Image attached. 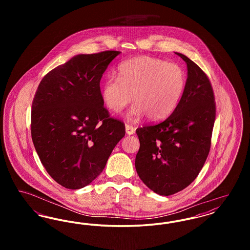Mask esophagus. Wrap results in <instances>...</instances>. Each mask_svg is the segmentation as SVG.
Listing matches in <instances>:
<instances>
[{"label":"esophagus","instance_id":"1","mask_svg":"<svg viewBox=\"0 0 250 250\" xmlns=\"http://www.w3.org/2000/svg\"><path fill=\"white\" fill-rule=\"evenodd\" d=\"M125 130H126V133L128 134V135H133L134 133H135V128L130 125H128V124H126L125 125Z\"/></svg>","mask_w":250,"mask_h":250}]
</instances>
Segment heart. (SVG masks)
Wrapping results in <instances>:
<instances>
[{"instance_id": "heart-1", "label": "heart", "mask_w": 250, "mask_h": 250, "mask_svg": "<svg viewBox=\"0 0 250 250\" xmlns=\"http://www.w3.org/2000/svg\"><path fill=\"white\" fill-rule=\"evenodd\" d=\"M187 86V74L182 66L165 60L140 56L118 66V79L107 78L102 87V99L107 108L120 112L135 105L131 117L144 114L150 121L165 119L177 107Z\"/></svg>"}]
</instances>
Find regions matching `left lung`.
Segmentation results:
<instances>
[{
  "label": "left lung",
  "mask_w": 250,
  "mask_h": 250,
  "mask_svg": "<svg viewBox=\"0 0 250 250\" xmlns=\"http://www.w3.org/2000/svg\"><path fill=\"white\" fill-rule=\"evenodd\" d=\"M176 54L188 65L187 86L177 107L164 121L136 130L138 175L163 196L183 190L199 175L210 152L216 112L208 76L189 58Z\"/></svg>",
  "instance_id": "left-lung-1"
}]
</instances>
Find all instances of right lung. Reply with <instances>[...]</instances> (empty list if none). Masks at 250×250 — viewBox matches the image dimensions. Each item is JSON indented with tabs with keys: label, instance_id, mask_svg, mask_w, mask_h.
Wrapping results in <instances>:
<instances>
[{
	"label": "right lung",
	"instance_id": "obj_1",
	"mask_svg": "<svg viewBox=\"0 0 250 250\" xmlns=\"http://www.w3.org/2000/svg\"><path fill=\"white\" fill-rule=\"evenodd\" d=\"M120 51L80 54L44 76L31 112V135L41 163L62 187L83 188L104 169L125 135L104 107L100 80Z\"/></svg>",
	"mask_w": 250,
	"mask_h": 250
}]
</instances>
